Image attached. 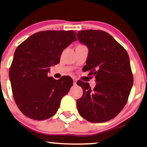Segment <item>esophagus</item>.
I'll list each match as a JSON object with an SVG mask.
<instances>
[{
  "label": "esophagus",
  "instance_id": "obj_1",
  "mask_svg": "<svg viewBox=\"0 0 147 147\" xmlns=\"http://www.w3.org/2000/svg\"><path fill=\"white\" fill-rule=\"evenodd\" d=\"M76 83H77V79L73 78V84H74V85H76Z\"/></svg>",
  "mask_w": 147,
  "mask_h": 147
}]
</instances>
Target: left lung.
Segmentation results:
<instances>
[{
    "label": "left lung",
    "mask_w": 147,
    "mask_h": 147,
    "mask_svg": "<svg viewBox=\"0 0 147 147\" xmlns=\"http://www.w3.org/2000/svg\"><path fill=\"white\" fill-rule=\"evenodd\" d=\"M76 34L79 41L88 48L84 71L89 70V75L95 76L97 83L91 89L88 83L79 82L83 95L77 100V109L81 116L89 122H106L122 110L132 88L133 78L129 55L106 32L87 30Z\"/></svg>",
    "instance_id": "left-lung-1"
}]
</instances>
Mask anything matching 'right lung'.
<instances>
[{
	"label": "right lung",
	"instance_id": "obj_1",
	"mask_svg": "<svg viewBox=\"0 0 147 147\" xmlns=\"http://www.w3.org/2000/svg\"><path fill=\"white\" fill-rule=\"evenodd\" d=\"M75 41L72 30H47L34 34L16 49L9 76L15 102L25 116L43 120L57 113L73 82L68 76L56 80L48 73Z\"/></svg>",
	"mask_w": 147,
	"mask_h": 147
}]
</instances>
